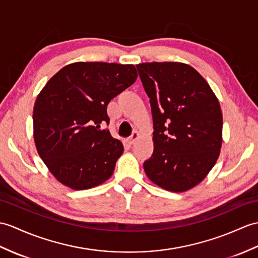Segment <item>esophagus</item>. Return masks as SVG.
Here are the masks:
<instances>
[{"instance_id":"1","label":"esophagus","mask_w":258,"mask_h":258,"mask_svg":"<svg viewBox=\"0 0 258 258\" xmlns=\"http://www.w3.org/2000/svg\"><path fill=\"white\" fill-rule=\"evenodd\" d=\"M139 137H140V134L137 133V132H134V133L132 134V136L127 140V144H128V145H130V146L133 145V144L136 142V140L139 139Z\"/></svg>"}]
</instances>
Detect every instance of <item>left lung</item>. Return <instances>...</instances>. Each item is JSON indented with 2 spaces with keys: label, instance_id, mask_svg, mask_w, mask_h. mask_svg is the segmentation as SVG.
Wrapping results in <instances>:
<instances>
[{
  "label": "left lung",
  "instance_id": "1",
  "mask_svg": "<svg viewBox=\"0 0 258 258\" xmlns=\"http://www.w3.org/2000/svg\"><path fill=\"white\" fill-rule=\"evenodd\" d=\"M151 103L154 152L144 161L147 177L182 192L206 178L222 145V112L208 82L181 62L136 66Z\"/></svg>",
  "mask_w": 258,
  "mask_h": 258
}]
</instances>
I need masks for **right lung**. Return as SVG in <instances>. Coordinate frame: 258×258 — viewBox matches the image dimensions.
Masks as SVG:
<instances>
[{
  "mask_svg": "<svg viewBox=\"0 0 258 258\" xmlns=\"http://www.w3.org/2000/svg\"><path fill=\"white\" fill-rule=\"evenodd\" d=\"M133 64L75 62L47 82L33 112L40 158L62 184L90 189L107 180L124 148L109 130L107 104L135 82Z\"/></svg>",
  "mask_w": 258,
  "mask_h": 258,
  "instance_id": "obj_1",
  "label": "right lung"
}]
</instances>
